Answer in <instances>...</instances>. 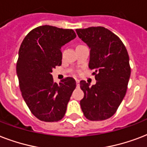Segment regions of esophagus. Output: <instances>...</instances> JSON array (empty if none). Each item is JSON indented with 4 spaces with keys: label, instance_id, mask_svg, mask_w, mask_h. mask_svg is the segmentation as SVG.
<instances>
[{
    "label": "esophagus",
    "instance_id": "34e87169",
    "mask_svg": "<svg viewBox=\"0 0 147 147\" xmlns=\"http://www.w3.org/2000/svg\"><path fill=\"white\" fill-rule=\"evenodd\" d=\"M76 83H77V87H79V86H80L79 80H76Z\"/></svg>",
    "mask_w": 147,
    "mask_h": 147
}]
</instances>
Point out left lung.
Masks as SVG:
<instances>
[{"label": "left lung", "mask_w": 147, "mask_h": 147, "mask_svg": "<svg viewBox=\"0 0 147 147\" xmlns=\"http://www.w3.org/2000/svg\"><path fill=\"white\" fill-rule=\"evenodd\" d=\"M78 37L90 49L89 68L96 83L90 86L80 82L84 91L82 111L92 121L107 120L114 114L127 92L130 77L129 55L121 40L103 27L76 30Z\"/></svg>", "instance_id": "obj_1"}]
</instances>
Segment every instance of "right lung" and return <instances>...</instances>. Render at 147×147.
I'll return each instance as SVG.
<instances>
[{"instance_id": "obj_1", "label": "right lung", "mask_w": 147, "mask_h": 147, "mask_svg": "<svg viewBox=\"0 0 147 147\" xmlns=\"http://www.w3.org/2000/svg\"><path fill=\"white\" fill-rule=\"evenodd\" d=\"M76 37L72 29L44 25L33 29L21 43L17 62L20 91L31 113L41 121L57 122L65 115L76 81L67 77L57 84L51 73L61 65V47Z\"/></svg>"}]
</instances>
